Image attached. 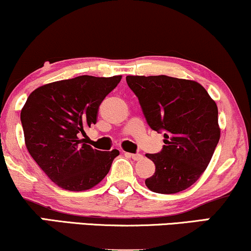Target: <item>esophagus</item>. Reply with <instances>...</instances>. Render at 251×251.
I'll use <instances>...</instances> for the list:
<instances>
[{"label":"esophagus","instance_id":"1","mask_svg":"<svg viewBox=\"0 0 251 251\" xmlns=\"http://www.w3.org/2000/svg\"><path fill=\"white\" fill-rule=\"evenodd\" d=\"M126 155L129 156V158L133 159L134 161H139V160H141V159L144 158L143 155H141V154H138V153H137V154H131V153H126Z\"/></svg>","mask_w":251,"mask_h":251}]
</instances>
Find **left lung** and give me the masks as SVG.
Returning <instances> with one entry per match:
<instances>
[{
	"instance_id": "8db88e82",
	"label": "left lung",
	"mask_w": 251,
	"mask_h": 251,
	"mask_svg": "<svg viewBox=\"0 0 251 251\" xmlns=\"http://www.w3.org/2000/svg\"><path fill=\"white\" fill-rule=\"evenodd\" d=\"M151 128L165 131L164 149L146 154L155 165L147 188L175 194L200 179L221 135L216 102L195 80L168 76H127Z\"/></svg>"
}]
</instances>
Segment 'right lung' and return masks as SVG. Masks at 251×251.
<instances>
[{
  "instance_id": "right-lung-1",
  "label": "right lung",
  "mask_w": 251,
  "mask_h": 251,
  "mask_svg": "<svg viewBox=\"0 0 251 251\" xmlns=\"http://www.w3.org/2000/svg\"><path fill=\"white\" fill-rule=\"evenodd\" d=\"M122 76H79L34 90L21 111L28 152L48 177L71 192L91 189L106 176L119 151L93 150L80 134L97 122L104 98Z\"/></svg>"
}]
</instances>
